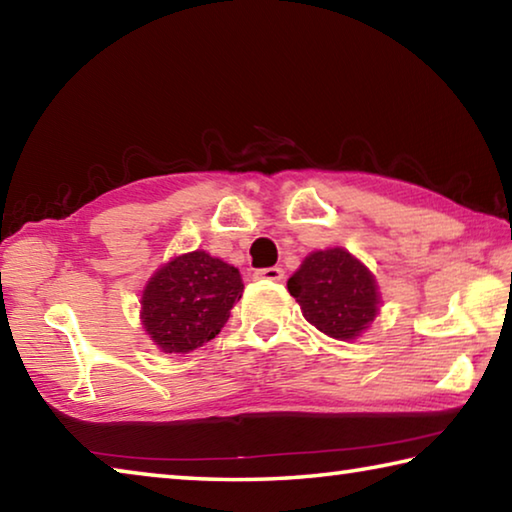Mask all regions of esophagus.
<instances>
[{"mask_svg": "<svg viewBox=\"0 0 512 512\" xmlns=\"http://www.w3.org/2000/svg\"><path fill=\"white\" fill-rule=\"evenodd\" d=\"M255 280L262 282H282L284 280V271L277 266H268V268H259V271L253 273Z\"/></svg>", "mask_w": 512, "mask_h": 512, "instance_id": "1", "label": "esophagus"}]
</instances>
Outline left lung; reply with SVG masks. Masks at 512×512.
Wrapping results in <instances>:
<instances>
[{
	"instance_id": "1",
	"label": "left lung",
	"mask_w": 512,
	"mask_h": 512,
	"mask_svg": "<svg viewBox=\"0 0 512 512\" xmlns=\"http://www.w3.org/2000/svg\"><path fill=\"white\" fill-rule=\"evenodd\" d=\"M311 325L339 341L368 329L379 311L375 275L345 248L316 250L287 282Z\"/></svg>"
}]
</instances>
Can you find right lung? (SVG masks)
<instances>
[{
	"label": "right lung",
	"mask_w": 512,
	"mask_h": 512,
	"mask_svg": "<svg viewBox=\"0 0 512 512\" xmlns=\"http://www.w3.org/2000/svg\"><path fill=\"white\" fill-rule=\"evenodd\" d=\"M239 268L205 250L173 257L142 293V325L162 352H192L212 341L241 298Z\"/></svg>",
	"instance_id": "right-lung-1"
}]
</instances>
